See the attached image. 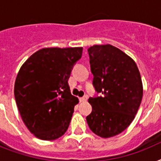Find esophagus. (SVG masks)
Segmentation results:
<instances>
[{"label":"esophagus","mask_w":161,"mask_h":161,"mask_svg":"<svg viewBox=\"0 0 161 161\" xmlns=\"http://www.w3.org/2000/svg\"><path fill=\"white\" fill-rule=\"evenodd\" d=\"M87 99H88V97H87V96H84V97H82V98H79V101H80V102H86Z\"/></svg>","instance_id":"34e87169"}]
</instances>
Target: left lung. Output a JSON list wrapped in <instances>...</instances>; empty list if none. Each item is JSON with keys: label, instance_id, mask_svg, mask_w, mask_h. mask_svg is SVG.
I'll return each mask as SVG.
<instances>
[{"label": "left lung", "instance_id": "8db88e82", "mask_svg": "<svg viewBox=\"0 0 161 161\" xmlns=\"http://www.w3.org/2000/svg\"><path fill=\"white\" fill-rule=\"evenodd\" d=\"M93 84L102 96L89 98L93 110L86 117L90 130L102 138L119 135L137 114L143 84L136 63L115 47L93 45L88 49Z\"/></svg>", "mask_w": 161, "mask_h": 161}]
</instances>
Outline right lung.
Listing matches in <instances>:
<instances>
[{"instance_id":"obj_1","label":"right lung","mask_w":161,"mask_h":161,"mask_svg":"<svg viewBox=\"0 0 161 161\" xmlns=\"http://www.w3.org/2000/svg\"><path fill=\"white\" fill-rule=\"evenodd\" d=\"M83 47H46L33 53L20 68L14 95L29 131L42 140L65 134L78 98L72 95L68 78L82 57Z\"/></svg>"}]
</instances>
